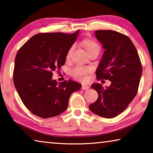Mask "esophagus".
Instances as JSON below:
<instances>
[{
	"label": "esophagus",
	"mask_w": 153,
	"mask_h": 153,
	"mask_svg": "<svg viewBox=\"0 0 153 153\" xmlns=\"http://www.w3.org/2000/svg\"><path fill=\"white\" fill-rule=\"evenodd\" d=\"M82 89L83 90H88V89H89V86H87V85L82 84Z\"/></svg>",
	"instance_id": "obj_1"
}]
</instances>
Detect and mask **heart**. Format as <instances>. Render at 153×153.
<instances>
[{
    "instance_id": "1",
    "label": "heart",
    "mask_w": 153,
    "mask_h": 153,
    "mask_svg": "<svg viewBox=\"0 0 153 153\" xmlns=\"http://www.w3.org/2000/svg\"><path fill=\"white\" fill-rule=\"evenodd\" d=\"M83 44H84V47L86 48L88 53H89L90 52H91L94 50L100 51L99 46L98 45L97 43L94 42V41L90 40H85L84 42H83ZM73 50H74V46H71V47L69 48L68 53L67 54V56H66L67 59L70 58ZM90 71H91V69H90V68H89V67H83V66H77L75 67V68L71 69V75L74 78L76 79L77 80H79V81L84 82V81H86L87 79L88 74L90 73Z\"/></svg>"
}]
</instances>
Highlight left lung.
<instances>
[{
    "label": "left lung",
    "mask_w": 153,
    "mask_h": 153,
    "mask_svg": "<svg viewBox=\"0 0 153 153\" xmlns=\"http://www.w3.org/2000/svg\"><path fill=\"white\" fill-rule=\"evenodd\" d=\"M95 37L105 49L97 78L110 80L111 84L106 88L98 83L92 84L98 97L89 108L100 117L113 118L136 97L142 67L135 46L127 36L113 30H96Z\"/></svg>",
    "instance_id": "obj_1"
}]
</instances>
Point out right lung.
<instances>
[{
	"label": "right lung",
	"mask_w": 153,
	"mask_h": 153,
	"mask_svg": "<svg viewBox=\"0 0 153 153\" xmlns=\"http://www.w3.org/2000/svg\"><path fill=\"white\" fill-rule=\"evenodd\" d=\"M79 31L40 33L27 40L18 51L15 61L13 82L28 109L41 118L60 115L68 107L69 97L82 87L68 80L58 84L53 71L61 69Z\"/></svg>",
	"instance_id": "obj_1"
}]
</instances>
